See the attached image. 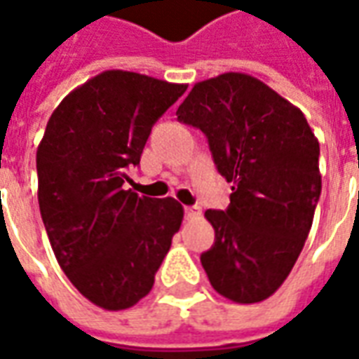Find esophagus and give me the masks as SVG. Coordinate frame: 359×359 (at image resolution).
<instances>
[{"label": "esophagus", "instance_id": "1", "mask_svg": "<svg viewBox=\"0 0 359 359\" xmlns=\"http://www.w3.org/2000/svg\"><path fill=\"white\" fill-rule=\"evenodd\" d=\"M200 213H202V210H200L198 205H187V208H184V215H187L188 219L198 217Z\"/></svg>", "mask_w": 359, "mask_h": 359}]
</instances>
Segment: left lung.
Segmentation results:
<instances>
[{
    "label": "left lung",
    "mask_w": 359,
    "mask_h": 359,
    "mask_svg": "<svg viewBox=\"0 0 359 359\" xmlns=\"http://www.w3.org/2000/svg\"><path fill=\"white\" fill-rule=\"evenodd\" d=\"M177 117L200 128L233 182L225 211L208 210L215 242L202 254L211 286L238 304L269 298L308 238L321 196L319 142L298 107L250 74L198 82Z\"/></svg>",
    "instance_id": "obj_1"
}]
</instances>
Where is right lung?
<instances>
[{
  "label": "right lung",
  "instance_id": "1",
  "mask_svg": "<svg viewBox=\"0 0 359 359\" xmlns=\"http://www.w3.org/2000/svg\"><path fill=\"white\" fill-rule=\"evenodd\" d=\"M187 92L128 71H105L51 113L36 151L38 203L61 269L103 309H126L154 286L182 223L172 198L125 190L157 118Z\"/></svg>",
  "mask_w": 359,
  "mask_h": 359
}]
</instances>
